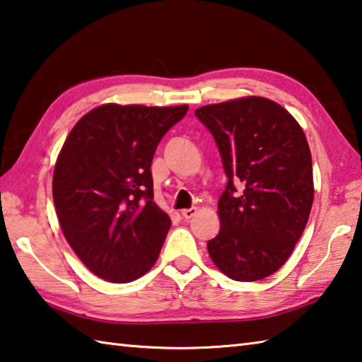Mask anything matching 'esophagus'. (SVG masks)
<instances>
[{
  "instance_id": "obj_1",
  "label": "esophagus",
  "mask_w": 362,
  "mask_h": 362,
  "mask_svg": "<svg viewBox=\"0 0 362 362\" xmlns=\"http://www.w3.org/2000/svg\"><path fill=\"white\" fill-rule=\"evenodd\" d=\"M195 213H197V208H195V206H192V208H186V209H182V211H181V216L184 217V219H190V217H194V216H195Z\"/></svg>"
}]
</instances>
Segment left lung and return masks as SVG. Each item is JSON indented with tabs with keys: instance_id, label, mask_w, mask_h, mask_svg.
<instances>
[{
	"instance_id": "8db88e82",
	"label": "left lung",
	"mask_w": 362,
	"mask_h": 362,
	"mask_svg": "<svg viewBox=\"0 0 362 362\" xmlns=\"http://www.w3.org/2000/svg\"><path fill=\"white\" fill-rule=\"evenodd\" d=\"M195 117L214 137L227 187L211 260L233 281L268 277L288 260L313 202L312 156L301 126L276 102L243 98L204 105Z\"/></svg>"
}]
</instances>
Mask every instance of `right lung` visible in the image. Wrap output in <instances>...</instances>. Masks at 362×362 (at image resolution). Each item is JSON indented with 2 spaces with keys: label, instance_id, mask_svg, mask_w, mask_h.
<instances>
[{
  "label": "right lung",
  "instance_id": "right-lung-1",
  "mask_svg": "<svg viewBox=\"0 0 362 362\" xmlns=\"http://www.w3.org/2000/svg\"><path fill=\"white\" fill-rule=\"evenodd\" d=\"M187 105L105 104L67 135L53 172L61 230L94 274L126 284L153 268L172 221L154 203L151 162Z\"/></svg>",
  "mask_w": 362,
  "mask_h": 362
}]
</instances>
